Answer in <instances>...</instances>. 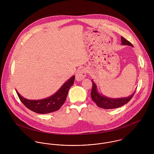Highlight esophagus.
<instances>
[{
  "label": "esophagus",
  "mask_w": 154,
  "mask_h": 154,
  "mask_svg": "<svg viewBox=\"0 0 154 154\" xmlns=\"http://www.w3.org/2000/svg\"><path fill=\"white\" fill-rule=\"evenodd\" d=\"M87 73V71L86 69H85V68L81 69L79 70H78L76 74V81H81L82 79H84L86 77Z\"/></svg>",
  "instance_id": "34e87169"
}]
</instances>
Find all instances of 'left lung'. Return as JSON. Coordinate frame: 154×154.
Masks as SVG:
<instances>
[{
    "label": "left lung",
    "mask_w": 154,
    "mask_h": 154,
    "mask_svg": "<svg viewBox=\"0 0 154 154\" xmlns=\"http://www.w3.org/2000/svg\"><path fill=\"white\" fill-rule=\"evenodd\" d=\"M121 42L122 45H127L132 46V44L126 40L123 37H121ZM92 87L91 92V96L92 100L96 103L97 106L104 109H112L122 107L127 104L131 99L134 94V92L128 97H122L117 98H110L101 94L97 89V86L96 84L92 80Z\"/></svg>",
    "instance_id": "1"
}]
</instances>
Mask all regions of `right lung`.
<instances>
[{
    "mask_svg": "<svg viewBox=\"0 0 154 154\" xmlns=\"http://www.w3.org/2000/svg\"><path fill=\"white\" fill-rule=\"evenodd\" d=\"M74 81L75 76L73 75L54 94L42 100H28L16 91L21 102L28 109L38 114H47L60 109L66 101L68 91Z\"/></svg>",
    "mask_w": 154,
    "mask_h": 154,
    "instance_id": "add662e5",
    "label": "right lung"
}]
</instances>
